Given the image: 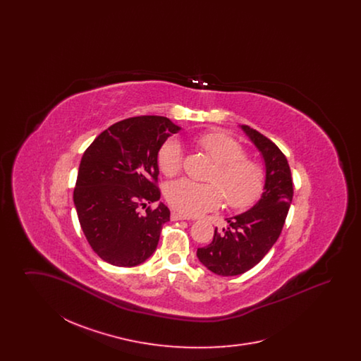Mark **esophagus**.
Returning a JSON list of instances; mask_svg holds the SVG:
<instances>
[{
  "mask_svg": "<svg viewBox=\"0 0 361 361\" xmlns=\"http://www.w3.org/2000/svg\"><path fill=\"white\" fill-rule=\"evenodd\" d=\"M171 218H172V221H185V219H190L189 215H185V214L178 212V211H172Z\"/></svg>",
  "mask_w": 361,
  "mask_h": 361,
  "instance_id": "34e87169",
  "label": "esophagus"
}]
</instances>
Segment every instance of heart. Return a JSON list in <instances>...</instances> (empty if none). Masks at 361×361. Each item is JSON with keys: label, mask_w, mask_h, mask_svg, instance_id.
Masks as SVG:
<instances>
[{"label": "heart", "mask_w": 361, "mask_h": 361, "mask_svg": "<svg viewBox=\"0 0 361 361\" xmlns=\"http://www.w3.org/2000/svg\"><path fill=\"white\" fill-rule=\"evenodd\" d=\"M193 145L215 164L209 174L212 183H196L180 178L166 185L169 204L187 215H197L215 209L226 200L233 209H246L257 202L265 185V173L256 161L246 158L245 149L235 139L222 131H204L193 137ZM159 171L171 177L181 171V143L169 137L157 154Z\"/></svg>", "instance_id": "1"}]
</instances>
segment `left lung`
Masks as SVG:
<instances>
[{"instance_id":"left-lung-1","label":"left lung","mask_w":361,"mask_h":361,"mask_svg":"<svg viewBox=\"0 0 361 361\" xmlns=\"http://www.w3.org/2000/svg\"><path fill=\"white\" fill-rule=\"evenodd\" d=\"M240 128L264 158L265 185L255 206L226 219L228 226L215 228L212 242L197 249L199 261L219 276L240 275L257 265L279 238L293 196L286 155L271 139L249 126Z\"/></svg>"}]
</instances>
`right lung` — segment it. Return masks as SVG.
Returning a JSON list of instances; mask_svg holds the SVG:
<instances>
[{
    "label": "right lung",
    "mask_w": 361,
    "mask_h": 361,
    "mask_svg": "<svg viewBox=\"0 0 361 361\" xmlns=\"http://www.w3.org/2000/svg\"><path fill=\"white\" fill-rule=\"evenodd\" d=\"M181 130L165 116H137L112 124L85 150L74 206L93 252L111 265L135 267L157 249L171 211L159 200L157 154Z\"/></svg>",
    "instance_id": "1"
}]
</instances>
